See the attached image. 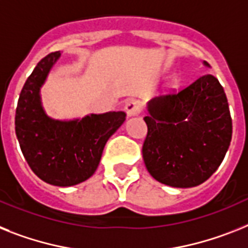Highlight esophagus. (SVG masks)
Wrapping results in <instances>:
<instances>
[{"label": "esophagus", "mask_w": 248, "mask_h": 248, "mask_svg": "<svg viewBox=\"0 0 248 248\" xmlns=\"http://www.w3.org/2000/svg\"><path fill=\"white\" fill-rule=\"evenodd\" d=\"M124 109H125L128 116H136L140 112V104L138 100L129 99L124 105Z\"/></svg>", "instance_id": "obj_1"}]
</instances>
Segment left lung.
<instances>
[{
  "label": "left lung",
  "mask_w": 248,
  "mask_h": 248,
  "mask_svg": "<svg viewBox=\"0 0 248 248\" xmlns=\"http://www.w3.org/2000/svg\"><path fill=\"white\" fill-rule=\"evenodd\" d=\"M148 112L142 153L153 179L193 187L216 172L231 144L232 118L226 92L214 76L157 96L148 102Z\"/></svg>",
  "instance_id": "left-lung-1"
}]
</instances>
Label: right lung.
Wrapping results in <instances>:
<instances>
[{
	"mask_svg": "<svg viewBox=\"0 0 248 248\" xmlns=\"http://www.w3.org/2000/svg\"><path fill=\"white\" fill-rule=\"evenodd\" d=\"M61 53L46 55L28 77L18 96L15 132L32 172L55 186H72L93 175L108 139L125 120V112L91 114L59 122L46 115L39 90Z\"/></svg>",
	"mask_w": 248,
	"mask_h": 248,
	"instance_id": "1",
	"label": "right lung"
}]
</instances>
